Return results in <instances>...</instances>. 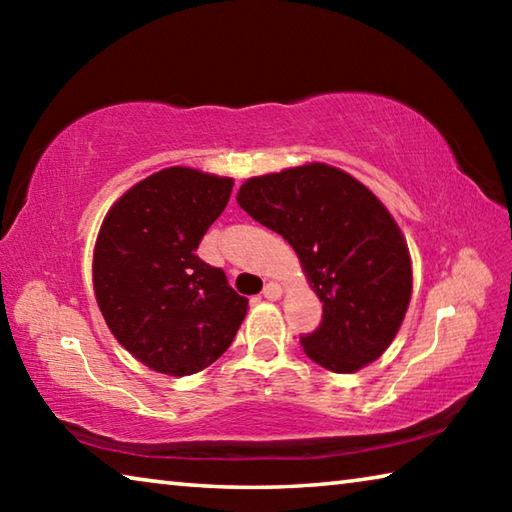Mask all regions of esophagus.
Wrapping results in <instances>:
<instances>
[{
	"mask_svg": "<svg viewBox=\"0 0 512 512\" xmlns=\"http://www.w3.org/2000/svg\"><path fill=\"white\" fill-rule=\"evenodd\" d=\"M262 296L266 298V300H277L282 296V287L277 282H268L266 287H264V291H262Z\"/></svg>",
	"mask_w": 512,
	"mask_h": 512,
	"instance_id": "obj_1",
	"label": "esophagus"
}]
</instances>
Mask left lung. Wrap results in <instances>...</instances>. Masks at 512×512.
<instances>
[{
	"label": "left lung",
	"instance_id": "left-lung-1",
	"mask_svg": "<svg viewBox=\"0 0 512 512\" xmlns=\"http://www.w3.org/2000/svg\"><path fill=\"white\" fill-rule=\"evenodd\" d=\"M239 205L282 235L305 266L323 320L300 343L309 359L354 372L381 357L411 300V257L393 216L350 173L305 164L250 178Z\"/></svg>",
	"mask_w": 512,
	"mask_h": 512
}]
</instances>
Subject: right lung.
Listing matches in <instances>:
<instances>
[{
	"label": "right lung",
	"mask_w": 512,
	"mask_h": 512,
	"mask_svg": "<svg viewBox=\"0 0 512 512\" xmlns=\"http://www.w3.org/2000/svg\"><path fill=\"white\" fill-rule=\"evenodd\" d=\"M232 180L169 167L119 198L94 248V293L124 348L146 366L185 377L230 348L248 298L196 255L230 201Z\"/></svg>",
	"instance_id": "add662e5"
}]
</instances>
